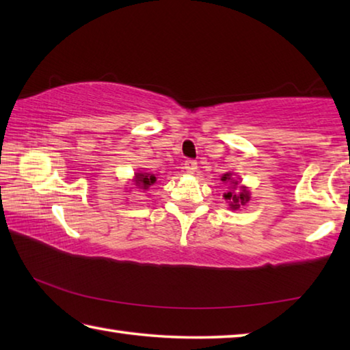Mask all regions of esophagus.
Returning <instances> with one entry per match:
<instances>
[{
    "label": "esophagus",
    "mask_w": 350,
    "mask_h": 350,
    "mask_svg": "<svg viewBox=\"0 0 350 350\" xmlns=\"http://www.w3.org/2000/svg\"><path fill=\"white\" fill-rule=\"evenodd\" d=\"M183 165H185V167H183V168H185L188 173H194V171L198 170V162L196 161H191V159H188V161H185V163H183Z\"/></svg>",
    "instance_id": "1"
}]
</instances>
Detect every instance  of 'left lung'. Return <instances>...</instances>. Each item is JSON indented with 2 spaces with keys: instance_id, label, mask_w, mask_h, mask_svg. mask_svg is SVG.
Here are the masks:
<instances>
[{
  "instance_id": "1",
  "label": "left lung",
  "mask_w": 350,
  "mask_h": 350,
  "mask_svg": "<svg viewBox=\"0 0 350 350\" xmlns=\"http://www.w3.org/2000/svg\"><path fill=\"white\" fill-rule=\"evenodd\" d=\"M230 176H232V174H224V176H222V182H228V180H230ZM232 183H233V187H230V189H232V191L225 193L224 198L228 200L230 208L238 210L241 205H245V204L248 202V199H250V196H248V191H247L245 188H242L239 193H234L236 187H238V182L233 180Z\"/></svg>"
}]
</instances>
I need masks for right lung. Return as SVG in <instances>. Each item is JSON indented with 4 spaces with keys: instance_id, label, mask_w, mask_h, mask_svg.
Listing matches in <instances>:
<instances>
[{
    "instance_id": "add662e5",
    "label": "right lung",
    "mask_w": 350,
    "mask_h": 350,
    "mask_svg": "<svg viewBox=\"0 0 350 350\" xmlns=\"http://www.w3.org/2000/svg\"><path fill=\"white\" fill-rule=\"evenodd\" d=\"M156 182V176L154 174H148V173H139L135 176V185L140 189H148L152 183Z\"/></svg>"
}]
</instances>
